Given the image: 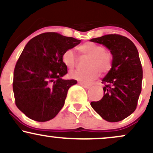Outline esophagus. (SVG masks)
Instances as JSON below:
<instances>
[{
	"instance_id": "34e87169",
	"label": "esophagus",
	"mask_w": 153,
	"mask_h": 153,
	"mask_svg": "<svg viewBox=\"0 0 153 153\" xmlns=\"http://www.w3.org/2000/svg\"><path fill=\"white\" fill-rule=\"evenodd\" d=\"M80 85H81L82 87L85 88H90L91 87V84H88V83H85V82H78Z\"/></svg>"
}]
</instances>
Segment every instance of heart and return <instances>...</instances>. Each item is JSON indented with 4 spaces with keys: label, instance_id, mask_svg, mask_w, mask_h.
Returning a JSON list of instances; mask_svg holds the SVG:
<instances>
[{
    "label": "heart",
    "instance_id": "heart-1",
    "mask_svg": "<svg viewBox=\"0 0 153 153\" xmlns=\"http://www.w3.org/2000/svg\"><path fill=\"white\" fill-rule=\"evenodd\" d=\"M78 51L82 57H89L87 63L88 70H76L70 73V77L75 80L88 82L99 76L100 72L107 73L111 71L114 63V54L106 50L99 44L88 42L78 47ZM63 64L69 69L74 68L77 64V57L73 49L67 50L62 56Z\"/></svg>",
    "mask_w": 153,
    "mask_h": 153
}]
</instances>
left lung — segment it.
I'll return each instance as SVG.
<instances>
[{
    "label": "left lung",
    "instance_id": "obj_1",
    "mask_svg": "<svg viewBox=\"0 0 153 153\" xmlns=\"http://www.w3.org/2000/svg\"><path fill=\"white\" fill-rule=\"evenodd\" d=\"M91 42L102 44L114 54L112 68L101 82L104 85L103 98L91 105L106 121H122L136 109L142 91L143 71L137 49L129 39L117 34Z\"/></svg>",
    "mask_w": 153,
    "mask_h": 153
}]
</instances>
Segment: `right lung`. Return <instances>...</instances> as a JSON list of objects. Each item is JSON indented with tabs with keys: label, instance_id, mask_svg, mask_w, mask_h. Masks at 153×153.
<instances>
[{
	"label": "right lung",
	"instance_id": "add662e5",
	"mask_svg": "<svg viewBox=\"0 0 153 153\" xmlns=\"http://www.w3.org/2000/svg\"><path fill=\"white\" fill-rule=\"evenodd\" d=\"M80 40L56 32L32 38L23 50L13 71L15 103L29 119L47 122L56 117L65 104L68 89L75 80H64L68 73L62 56Z\"/></svg>",
	"mask_w": 153,
	"mask_h": 153
}]
</instances>
